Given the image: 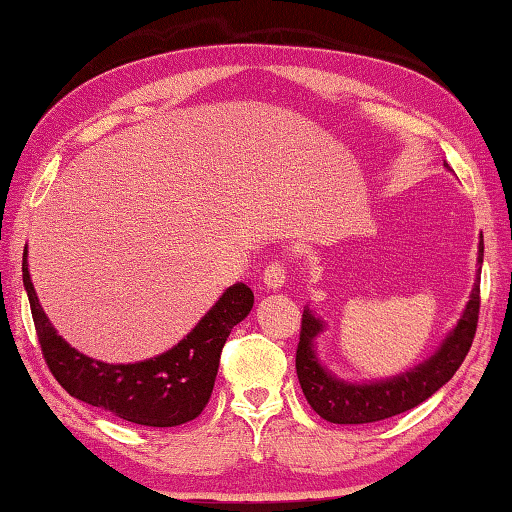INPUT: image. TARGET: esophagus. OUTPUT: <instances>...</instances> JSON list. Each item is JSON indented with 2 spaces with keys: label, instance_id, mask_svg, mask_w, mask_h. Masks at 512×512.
<instances>
[{
  "label": "esophagus",
  "instance_id": "1",
  "mask_svg": "<svg viewBox=\"0 0 512 512\" xmlns=\"http://www.w3.org/2000/svg\"><path fill=\"white\" fill-rule=\"evenodd\" d=\"M285 281H287V269H285L283 260H274L272 265L265 267L263 285L267 289H274V292H276V289H281L285 285Z\"/></svg>",
  "mask_w": 512,
  "mask_h": 512
}]
</instances>
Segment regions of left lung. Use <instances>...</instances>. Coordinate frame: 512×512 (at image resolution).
Instances as JSON below:
<instances>
[{
  "label": "left lung",
  "mask_w": 512,
  "mask_h": 512,
  "mask_svg": "<svg viewBox=\"0 0 512 512\" xmlns=\"http://www.w3.org/2000/svg\"><path fill=\"white\" fill-rule=\"evenodd\" d=\"M446 165V162H443ZM450 171V167L446 165ZM484 263V236H479L477 278L457 325L426 361L397 376L379 381H345L327 370L316 354V339L325 332V321L310 307L303 310L301 341L296 350V374L312 410L330 423H374L417 408L432 397L464 363L475 339L479 318V276Z\"/></svg>",
  "instance_id": "1"
}]
</instances>
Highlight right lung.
I'll use <instances>...</instances> for the list:
<instances>
[{
	"label": "right lung",
	"mask_w": 512,
	"mask_h": 512,
	"mask_svg": "<svg viewBox=\"0 0 512 512\" xmlns=\"http://www.w3.org/2000/svg\"><path fill=\"white\" fill-rule=\"evenodd\" d=\"M22 278L37 339L57 383L89 406L149 428L182 426L205 410L227 336L254 307L252 289L236 283L171 350L136 363H104L77 352L48 321L28 272V249L22 258Z\"/></svg>",
	"instance_id": "obj_1"
}]
</instances>
